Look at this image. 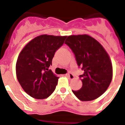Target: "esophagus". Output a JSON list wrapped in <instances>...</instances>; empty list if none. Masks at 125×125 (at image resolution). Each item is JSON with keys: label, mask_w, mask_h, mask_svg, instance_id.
<instances>
[{"label": "esophagus", "mask_w": 125, "mask_h": 125, "mask_svg": "<svg viewBox=\"0 0 125 125\" xmlns=\"http://www.w3.org/2000/svg\"><path fill=\"white\" fill-rule=\"evenodd\" d=\"M66 76H67V77H68L69 78H70V79H73V78H74V76H73V75L72 74V73H70V72H69V73H67V74H66Z\"/></svg>", "instance_id": "34e87169"}]
</instances>
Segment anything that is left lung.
<instances>
[{"instance_id": "8db88e82", "label": "left lung", "mask_w": 125, "mask_h": 125, "mask_svg": "<svg viewBox=\"0 0 125 125\" xmlns=\"http://www.w3.org/2000/svg\"><path fill=\"white\" fill-rule=\"evenodd\" d=\"M65 43L72 50L77 65L83 71L79 75L82 87L72 92L82 101L97 99L107 90L112 80L109 55L100 43L87 34L69 36Z\"/></svg>"}]
</instances>
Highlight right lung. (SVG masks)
I'll return each mask as SVG.
<instances>
[{"label":"right lung","mask_w":125,"mask_h":125,"mask_svg":"<svg viewBox=\"0 0 125 125\" xmlns=\"http://www.w3.org/2000/svg\"><path fill=\"white\" fill-rule=\"evenodd\" d=\"M67 36L41 35L24 46L16 62V75L24 91L38 99L48 97L58 83L56 77L48 68L55 52L62 46Z\"/></svg>","instance_id":"right-lung-1"}]
</instances>
